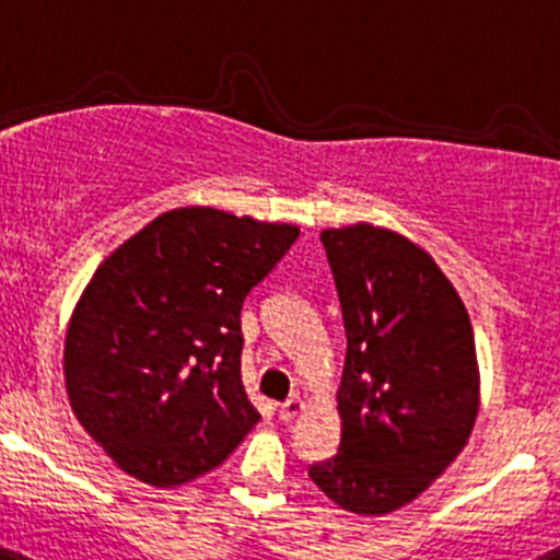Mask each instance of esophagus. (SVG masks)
Listing matches in <instances>:
<instances>
[{
	"label": "esophagus",
	"instance_id": "esophagus-1",
	"mask_svg": "<svg viewBox=\"0 0 560 560\" xmlns=\"http://www.w3.org/2000/svg\"><path fill=\"white\" fill-rule=\"evenodd\" d=\"M303 410V401L298 399V396H292V399H287V401H281L279 405V421H292V418L298 416V412Z\"/></svg>",
	"mask_w": 560,
	"mask_h": 560
}]
</instances>
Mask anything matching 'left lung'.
Returning <instances> with one entry per match:
<instances>
[{
  "label": "left lung",
  "instance_id": "8db88e82",
  "mask_svg": "<svg viewBox=\"0 0 560 560\" xmlns=\"http://www.w3.org/2000/svg\"><path fill=\"white\" fill-rule=\"evenodd\" d=\"M347 336L341 443L308 476L341 509L388 514L457 459L479 412L470 317L435 259L369 224L319 235Z\"/></svg>",
  "mask_w": 560,
  "mask_h": 560
}]
</instances>
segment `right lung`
<instances>
[{"instance_id": "obj_1", "label": "right lung", "mask_w": 560, "mask_h": 560, "mask_svg": "<svg viewBox=\"0 0 560 560\" xmlns=\"http://www.w3.org/2000/svg\"><path fill=\"white\" fill-rule=\"evenodd\" d=\"M295 241L298 226L180 208L95 270L65 339V383L81 427L125 474L186 485L257 424L241 308Z\"/></svg>"}]
</instances>
